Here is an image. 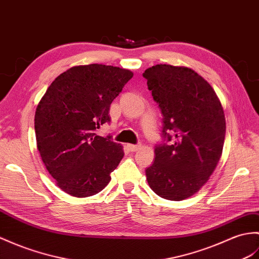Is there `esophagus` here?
Returning a JSON list of instances; mask_svg holds the SVG:
<instances>
[{
    "instance_id": "1",
    "label": "esophagus",
    "mask_w": 259,
    "mask_h": 259,
    "mask_svg": "<svg viewBox=\"0 0 259 259\" xmlns=\"http://www.w3.org/2000/svg\"><path fill=\"white\" fill-rule=\"evenodd\" d=\"M127 147L131 152H136L141 148V144H127Z\"/></svg>"
}]
</instances>
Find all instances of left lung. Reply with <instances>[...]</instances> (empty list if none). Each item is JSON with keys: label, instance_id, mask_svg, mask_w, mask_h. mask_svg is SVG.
<instances>
[{"label": "left lung", "instance_id": "8db88e82", "mask_svg": "<svg viewBox=\"0 0 259 259\" xmlns=\"http://www.w3.org/2000/svg\"><path fill=\"white\" fill-rule=\"evenodd\" d=\"M143 77L163 115L162 136L172 140L155 147L153 164L146 170L148 183L162 198L182 201L202 189L221 159L223 107L212 86L189 67L160 64Z\"/></svg>", "mask_w": 259, "mask_h": 259}]
</instances>
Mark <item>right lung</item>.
<instances>
[{"instance_id":"obj_1","label":"right lung","mask_w":259,"mask_h":259,"mask_svg":"<svg viewBox=\"0 0 259 259\" xmlns=\"http://www.w3.org/2000/svg\"><path fill=\"white\" fill-rule=\"evenodd\" d=\"M134 73L113 66H74L38 102L35 135L41 161L59 189L75 197L99 193L123 158L122 146L95 134L110 122L112 100Z\"/></svg>"}]
</instances>
